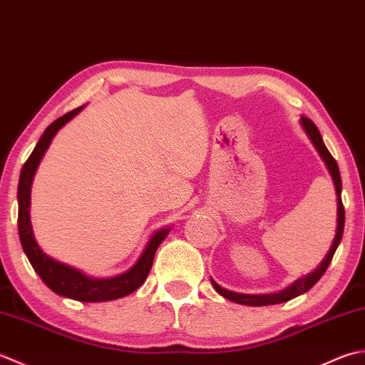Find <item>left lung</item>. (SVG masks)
<instances>
[{"label": "left lung", "instance_id": "obj_1", "mask_svg": "<svg viewBox=\"0 0 365 365\" xmlns=\"http://www.w3.org/2000/svg\"><path fill=\"white\" fill-rule=\"evenodd\" d=\"M301 124L304 130L307 132L309 138L312 140V143L317 148V151L322 155V159L324 160L326 167H328L329 173L332 176L334 185H336V193H337V232H336V237H334V242L331 245V250L328 252V255L322 262L317 269L314 272H310L309 276L302 277L299 280H296L293 285H289L288 288H285L284 292L279 293H272V294H242V293H235L230 292V289L222 288L220 285L215 284V282L211 279V284L215 288V292L219 294H222L227 299L237 302V304H244V306H271V304H280V302H287L293 297L299 296L302 293L309 292V289L314 287L317 282L322 279L323 274L328 269L329 263L332 262V257L336 254V250L339 247V244L341 241V235H344V227H345V207L344 203H341V180H340V172H339V165L336 159L332 158L331 153L328 151V148L324 146L322 133L317 129V125L312 123L309 118H301Z\"/></svg>", "mask_w": 365, "mask_h": 365}]
</instances>
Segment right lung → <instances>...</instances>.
I'll return each mask as SVG.
<instances>
[{"mask_svg": "<svg viewBox=\"0 0 365 365\" xmlns=\"http://www.w3.org/2000/svg\"><path fill=\"white\" fill-rule=\"evenodd\" d=\"M81 108L83 107H77L76 110L69 111V113L63 115L61 118H58V120L51 123L46 129V132L42 133V137L37 141L34 151L25 162L24 168H21L17 192L19 235L21 247H24L29 263H31L34 271L37 272V276L43 280V284H46L51 292L81 302H102L130 294L141 287V284L146 280L148 274L151 271L155 250H158L160 242L165 240L170 230L165 228L155 233L150 240V242H148L145 252L138 258L135 266L125 274L111 279L88 277L83 272L73 269V267L64 263L56 262V259L50 258L41 250V247L34 240L31 220H29V202H31L29 195H31L33 178L42 155L47 151L51 138H53L56 135V132L61 129L66 123L71 121Z\"/></svg>", "mask_w": 365, "mask_h": 365, "instance_id": "1", "label": "right lung"}]
</instances>
